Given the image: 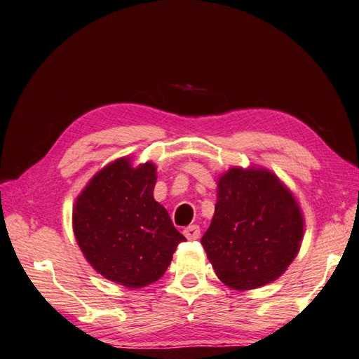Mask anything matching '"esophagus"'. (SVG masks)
I'll use <instances>...</instances> for the list:
<instances>
[{"instance_id": "1", "label": "esophagus", "mask_w": 359, "mask_h": 359, "mask_svg": "<svg viewBox=\"0 0 359 359\" xmlns=\"http://www.w3.org/2000/svg\"><path fill=\"white\" fill-rule=\"evenodd\" d=\"M182 233H184L187 240H198V238H200V235H201V230L198 226L192 224V226H187L184 230H182Z\"/></svg>"}]
</instances>
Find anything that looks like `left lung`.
Here are the masks:
<instances>
[{
  "label": "left lung",
  "instance_id": "obj_1",
  "mask_svg": "<svg viewBox=\"0 0 359 359\" xmlns=\"http://www.w3.org/2000/svg\"><path fill=\"white\" fill-rule=\"evenodd\" d=\"M304 224L297 198L276 173L261 165L230 167L218 177L215 213L201 244L221 283L252 290L287 270Z\"/></svg>",
  "mask_w": 359,
  "mask_h": 359
}]
</instances>
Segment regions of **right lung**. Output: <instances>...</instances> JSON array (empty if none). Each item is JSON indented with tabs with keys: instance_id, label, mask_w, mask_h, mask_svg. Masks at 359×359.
Masks as SVG:
<instances>
[{
	"instance_id": "right-lung-1",
	"label": "right lung",
	"mask_w": 359,
	"mask_h": 359,
	"mask_svg": "<svg viewBox=\"0 0 359 359\" xmlns=\"http://www.w3.org/2000/svg\"><path fill=\"white\" fill-rule=\"evenodd\" d=\"M156 165L118 158L93 175L72 210L76 243L106 280L127 289L158 281L184 241L164 207L155 201Z\"/></svg>"
}]
</instances>
